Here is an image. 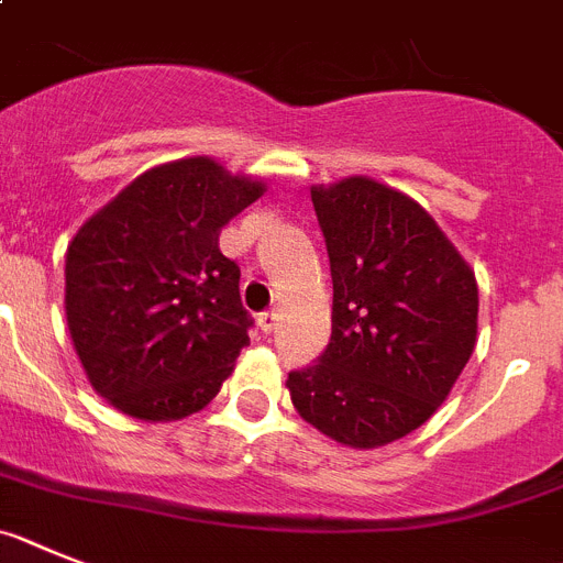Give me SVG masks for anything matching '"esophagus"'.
<instances>
[{
  "instance_id": "obj_1",
  "label": "esophagus",
  "mask_w": 563,
  "mask_h": 563,
  "mask_svg": "<svg viewBox=\"0 0 563 563\" xmlns=\"http://www.w3.org/2000/svg\"><path fill=\"white\" fill-rule=\"evenodd\" d=\"M277 320H280V314H277V311H263V314L257 317V325H261L263 334H272V331L277 329Z\"/></svg>"
}]
</instances>
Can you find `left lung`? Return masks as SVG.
<instances>
[{"instance_id": "8db88e82", "label": "left lung", "mask_w": 563, "mask_h": 563, "mask_svg": "<svg viewBox=\"0 0 563 563\" xmlns=\"http://www.w3.org/2000/svg\"><path fill=\"white\" fill-rule=\"evenodd\" d=\"M329 249L331 340L291 371L297 413L349 448H379L428 422L476 349L478 286L417 200L354 175L311 187Z\"/></svg>"}]
</instances>
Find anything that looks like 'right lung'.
<instances>
[{"label":"right lung","instance_id":"right-lung-1","mask_svg":"<svg viewBox=\"0 0 563 563\" xmlns=\"http://www.w3.org/2000/svg\"><path fill=\"white\" fill-rule=\"evenodd\" d=\"M263 189L198 155L139 175L78 229L65 257L67 329L112 408L169 422L221 390L252 317L218 234Z\"/></svg>","mask_w":563,"mask_h":563}]
</instances>
